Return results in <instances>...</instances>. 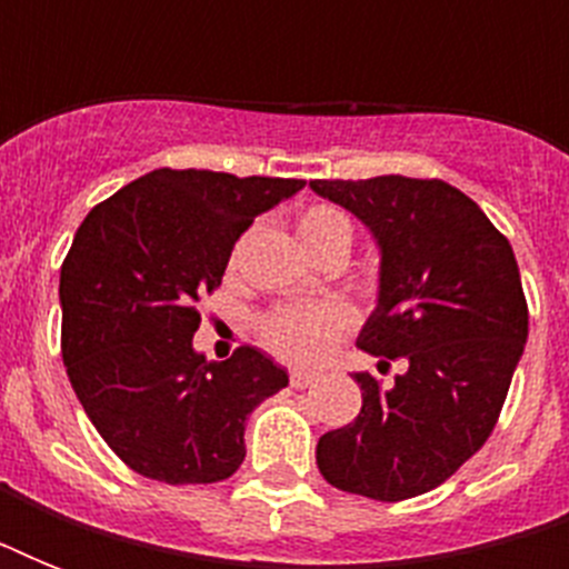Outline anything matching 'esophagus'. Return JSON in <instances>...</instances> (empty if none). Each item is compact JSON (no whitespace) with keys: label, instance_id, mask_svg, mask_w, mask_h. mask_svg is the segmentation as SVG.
I'll use <instances>...</instances> for the list:
<instances>
[{"label":"esophagus","instance_id":"1","mask_svg":"<svg viewBox=\"0 0 569 569\" xmlns=\"http://www.w3.org/2000/svg\"><path fill=\"white\" fill-rule=\"evenodd\" d=\"M319 378V375L316 372H307V369H292V372H289V383H292L295 389H303V387H310L312 380Z\"/></svg>","mask_w":569,"mask_h":569}]
</instances>
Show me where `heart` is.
<instances>
[{"instance_id": "heart-1", "label": "heart", "mask_w": 569, "mask_h": 569, "mask_svg": "<svg viewBox=\"0 0 569 569\" xmlns=\"http://www.w3.org/2000/svg\"><path fill=\"white\" fill-rule=\"evenodd\" d=\"M295 232L310 257L330 248L351 244V223L339 209L325 203L303 206L295 214ZM351 328V312L342 303L319 307H277L259 319V339L268 351L295 363H312L330 351L346 330Z\"/></svg>"}]
</instances>
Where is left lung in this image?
<instances>
[{
	"label": "left lung",
	"instance_id": "1",
	"mask_svg": "<svg viewBox=\"0 0 569 569\" xmlns=\"http://www.w3.org/2000/svg\"><path fill=\"white\" fill-rule=\"evenodd\" d=\"M380 244L378 310L357 346L407 366L396 383L357 372L363 407L316 446L325 481L378 502L428 493L493 433L529 337L511 241L476 200L419 177L312 180Z\"/></svg>",
	"mask_w": 569,
	"mask_h": 569
}]
</instances>
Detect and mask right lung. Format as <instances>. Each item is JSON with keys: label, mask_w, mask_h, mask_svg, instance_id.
<instances>
[{"label": "right lung", "mask_w": 569, "mask_h": 569, "mask_svg": "<svg viewBox=\"0 0 569 569\" xmlns=\"http://www.w3.org/2000/svg\"><path fill=\"white\" fill-rule=\"evenodd\" d=\"M303 180L159 168L102 200L61 266V357L84 413L132 472L214 485L244 460L250 410L289 383L262 351L191 348L197 301L232 244Z\"/></svg>", "instance_id": "right-lung-1"}]
</instances>
